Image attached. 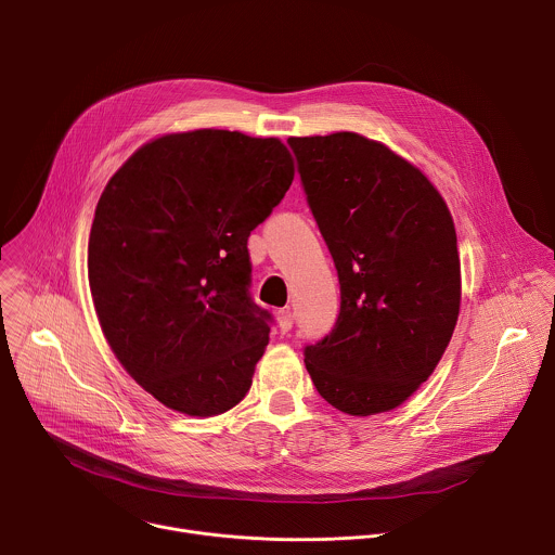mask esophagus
<instances>
[{"mask_svg":"<svg viewBox=\"0 0 555 555\" xmlns=\"http://www.w3.org/2000/svg\"><path fill=\"white\" fill-rule=\"evenodd\" d=\"M276 323H279L281 334H287L292 330V325H294V313L289 309H281L276 313Z\"/></svg>","mask_w":555,"mask_h":555,"instance_id":"1","label":"esophagus"}]
</instances>
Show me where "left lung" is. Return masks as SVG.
Masks as SVG:
<instances>
[{"mask_svg":"<svg viewBox=\"0 0 555 555\" xmlns=\"http://www.w3.org/2000/svg\"><path fill=\"white\" fill-rule=\"evenodd\" d=\"M334 257L340 313L305 347L323 400L347 415L398 409L439 364L461 305L452 215L430 180L353 131L289 138Z\"/></svg>","mask_w":555,"mask_h":555,"instance_id":"left-lung-1","label":"left lung"}]
</instances>
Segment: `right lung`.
<instances>
[{"instance_id": "right-lung-1", "label": "right lung", "mask_w": 555, "mask_h": 555, "mask_svg": "<svg viewBox=\"0 0 555 555\" xmlns=\"http://www.w3.org/2000/svg\"><path fill=\"white\" fill-rule=\"evenodd\" d=\"M292 180L279 138L195 129L142 144L107 182L88 246L96 315L167 409L212 417L250 390L272 315L248 292V236Z\"/></svg>"}]
</instances>
